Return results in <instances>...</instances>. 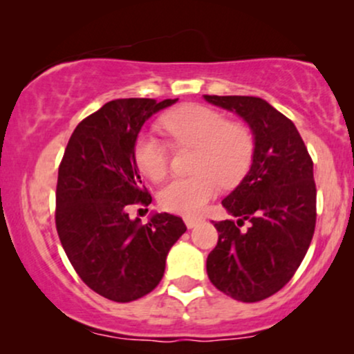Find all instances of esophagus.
Listing matches in <instances>:
<instances>
[{
    "instance_id": "34e87169",
    "label": "esophagus",
    "mask_w": 354,
    "mask_h": 354,
    "mask_svg": "<svg viewBox=\"0 0 354 354\" xmlns=\"http://www.w3.org/2000/svg\"><path fill=\"white\" fill-rule=\"evenodd\" d=\"M185 223H186V226H188V230H191V228H194L198 223H201V218H185Z\"/></svg>"
}]
</instances>
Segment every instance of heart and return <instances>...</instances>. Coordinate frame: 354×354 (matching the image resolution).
Returning <instances> with one entry per match:
<instances>
[{
  "label": "heart",
  "mask_w": 354,
  "mask_h": 354,
  "mask_svg": "<svg viewBox=\"0 0 354 354\" xmlns=\"http://www.w3.org/2000/svg\"><path fill=\"white\" fill-rule=\"evenodd\" d=\"M174 148H194L193 176L174 178L160 191V205L166 211L196 216L216 196L219 185H238L251 166L254 151L253 133L246 124L226 121L225 115L200 104H185L166 113L160 121ZM135 163L151 181L168 173V149L156 138L136 140Z\"/></svg>",
  "instance_id": "heart-1"
}]
</instances>
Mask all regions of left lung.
I'll list each match as a JSON object with an SVG mask.
<instances>
[{"label":"left lung","mask_w":354,"mask_h":354,"mask_svg":"<svg viewBox=\"0 0 354 354\" xmlns=\"http://www.w3.org/2000/svg\"><path fill=\"white\" fill-rule=\"evenodd\" d=\"M236 113L253 133L250 171L221 205L231 216L214 223L218 245L208 254L209 281L243 303L270 298L293 278L313 239L316 185L313 161L293 121L256 96H209ZM248 223V228L241 226Z\"/></svg>","instance_id":"1"}]
</instances>
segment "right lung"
<instances>
[{
    "label": "right lung",
    "mask_w": 354,
    "mask_h": 354,
    "mask_svg": "<svg viewBox=\"0 0 354 354\" xmlns=\"http://www.w3.org/2000/svg\"><path fill=\"white\" fill-rule=\"evenodd\" d=\"M149 98L109 101L76 126L58 169L56 230L64 253L93 291L118 303L151 293L166 256L186 231L180 216L154 213L146 225L126 208L151 194L135 163L145 121L171 106Z\"/></svg>",
    "instance_id": "add662e5"
}]
</instances>
